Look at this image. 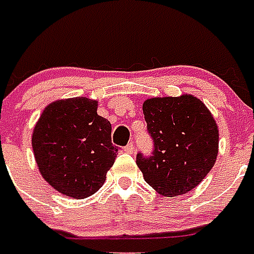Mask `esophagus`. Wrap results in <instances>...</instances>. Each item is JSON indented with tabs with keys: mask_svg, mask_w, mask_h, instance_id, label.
Segmentation results:
<instances>
[{
	"mask_svg": "<svg viewBox=\"0 0 254 254\" xmlns=\"http://www.w3.org/2000/svg\"><path fill=\"white\" fill-rule=\"evenodd\" d=\"M124 150H125L127 153H130V154H133V153H134V150H135L133 142H129V144H127V146L124 148Z\"/></svg>",
	"mask_w": 254,
	"mask_h": 254,
	"instance_id": "1",
	"label": "esophagus"
}]
</instances>
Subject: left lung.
<instances>
[{"instance_id":"8db88e82","label":"left lung","mask_w":254,"mask_h":254,"mask_svg":"<svg viewBox=\"0 0 254 254\" xmlns=\"http://www.w3.org/2000/svg\"><path fill=\"white\" fill-rule=\"evenodd\" d=\"M152 156L137 154L145 181L166 197L196 188L216 162L218 129L213 116L193 96L149 98L142 105Z\"/></svg>"}]
</instances>
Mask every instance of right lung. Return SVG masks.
I'll return each mask as SVG.
<instances>
[{
  "instance_id": "right-lung-1",
  "label": "right lung",
  "mask_w": 254,
  "mask_h": 254,
  "mask_svg": "<svg viewBox=\"0 0 254 254\" xmlns=\"http://www.w3.org/2000/svg\"><path fill=\"white\" fill-rule=\"evenodd\" d=\"M112 125L97 114V101L74 97L52 102L32 137L40 173L52 187L73 198H86L105 183L119 152Z\"/></svg>"
}]
</instances>
